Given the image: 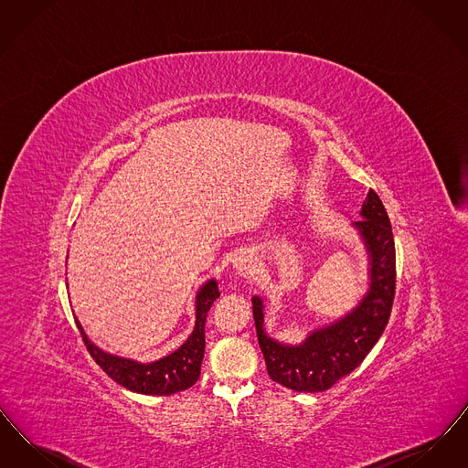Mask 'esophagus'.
Instances as JSON below:
<instances>
[{
    "label": "esophagus",
    "instance_id": "obj_1",
    "mask_svg": "<svg viewBox=\"0 0 468 468\" xmlns=\"http://www.w3.org/2000/svg\"><path fill=\"white\" fill-rule=\"evenodd\" d=\"M256 267V260L252 256L250 250H240L235 254L233 258V268L237 270V273L240 275H249L252 273V270Z\"/></svg>",
    "mask_w": 468,
    "mask_h": 468
}]
</instances>
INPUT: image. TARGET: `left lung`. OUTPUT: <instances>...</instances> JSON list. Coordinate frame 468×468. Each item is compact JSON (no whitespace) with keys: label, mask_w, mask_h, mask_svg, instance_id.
Returning <instances> with one entry per match:
<instances>
[{"label":"left lung","mask_w":468,"mask_h":468,"mask_svg":"<svg viewBox=\"0 0 468 468\" xmlns=\"http://www.w3.org/2000/svg\"><path fill=\"white\" fill-rule=\"evenodd\" d=\"M361 221L353 223L368 256V288L334 323L312 330L300 344H284L265 330V303L252 296L258 342L271 380L292 391L319 393L351 374L384 332L395 298V242L388 212L376 191L361 205Z\"/></svg>","instance_id":"obj_1"}]
</instances>
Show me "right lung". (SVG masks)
Here are the masks:
<instances>
[{
  "mask_svg": "<svg viewBox=\"0 0 468 468\" xmlns=\"http://www.w3.org/2000/svg\"><path fill=\"white\" fill-rule=\"evenodd\" d=\"M219 294L221 292L218 288V281L208 279L197 292V319L195 328L187 340L174 353L149 363L117 356L100 349L94 342H90L80 321L77 317L75 321L90 356L103 368V372H107L109 378L134 393L166 397L191 388L200 378L201 361L205 353V321L212 303L219 298Z\"/></svg>",
  "mask_w": 468,
  "mask_h": 468,
  "instance_id": "right-lung-1",
  "label": "right lung"
}]
</instances>
